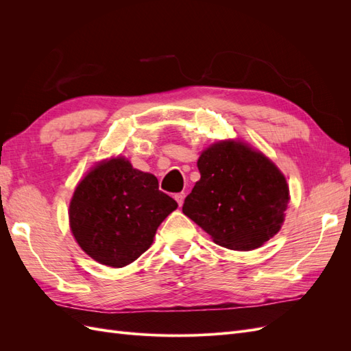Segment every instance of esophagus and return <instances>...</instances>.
<instances>
[{
    "label": "esophagus",
    "mask_w": 351,
    "mask_h": 351,
    "mask_svg": "<svg viewBox=\"0 0 351 351\" xmlns=\"http://www.w3.org/2000/svg\"><path fill=\"white\" fill-rule=\"evenodd\" d=\"M174 197H176V200H177V204H178L180 206H182V205H183V202H184V197H186V193H184V192H182V193H177Z\"/></svg>",
    "instance_id": "1"
}]
</instances>
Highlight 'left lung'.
Returning <instances> with one entry per match:
<instances>
[{
  "instance_id": "left-lung-1",
  "label": "left lung",
  "mask_w": 351,
  "mask_h": 351,
  "mask_svg": "<svg viewBox=\"0 0 351 351\" xmlns=\"http://www.w3.org/2000/svg\"><path fill=\"white\" fill-rule=\"evenodd\" d=\"M200 180L184 199L183 214L217 244L252 250L280 231L289 186L280 169L241 142H218L202 152Z\"/></svg>"
}]
</instances>
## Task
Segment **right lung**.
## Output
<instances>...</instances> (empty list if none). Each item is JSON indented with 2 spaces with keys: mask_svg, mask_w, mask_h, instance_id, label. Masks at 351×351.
<instances>
[{
  "mask_svg": "<svg viewBox=\"0 0 351 351\" xmlns=\"http://www.w3.org/2000/svg\"><path fill=\"white\" fill-rule=\"evenodd\" d=\"M177 206L158 189L155 176L114 158L95 167L74 190L70 228L90 258L121 268L151 247L159 224Z\"/></svg>",
  "mask_w": 351,
  "mask_h": 351,
  "instance_id": "add662e5",
  "label": "right lung"
}]
</instances>
